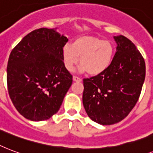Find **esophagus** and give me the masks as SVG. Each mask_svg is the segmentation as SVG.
I'll list each match as a JSON object with an SVG mask.
<instances>
[{
	"label": "esophagus",
	"instance_id": "esophagus-1",
	"mask_svg": "<svg viewBox=\"0 0 153 153\" xmlns=\"http://www.w3.org/2000/svg\"><path fill=\"white\" fill-rule=\"evenodd\" d=\"M73 81H76V82H80V81H82V79L80 77H77V76H73Z\"/></svg>",
	"mask_w": 153,
	"mask_h": 153
}]
</instances>
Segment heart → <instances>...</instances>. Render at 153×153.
I'll use <instances>...</instances> for the list:
<instances>
[{
    "instance_id": "b5f03b06",
    "label": "heart",
    "mask_w": 153,
    "mask_h": 153,
    "mask_svg": "<svg viewBox=\"0 0 153 153\" xmlns=\"http://www.w3.org/2000/svg\"><path fill=\"white\" fill-rule=\"evenodd\" d=\"M114 48L110 41L97 36H81L73 45L67 44L62 49V58L66 69L72 71L80 57V72L97 76L104 73L112 63Z\"/></svg>"
}]
</instances>
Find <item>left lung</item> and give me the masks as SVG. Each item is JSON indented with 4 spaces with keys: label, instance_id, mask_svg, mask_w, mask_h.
<instances>
[{
    "label": "left lung",
    "instance_id": "8db88e82",
    "mask_svg": "<svg viewBox=\"0 0 153 153\" xmlns=\"http://www.w3.org/2000/svg\"><path fill=\"white\" fill-rule=\"evenodd\" d=\"M117 43L110 66L99 75L84 79L83 105L88 116L102 125L118 123L127 117L140 95L145 63L132 41L113 36Z\"/></svg>",
    "mask_w": 153,
    "mask_h": 153
}]
</instances>
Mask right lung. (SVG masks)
Returning a JSON list of instances; mask_svg holds the SVG:
<instances>
[{
    "label": "right lung",
    "instance_id": "add662e5",
    "mask_svg": "<svg viewBox=\"0 0 153 153\" xmlns=\"http://www.w3.org/2000/svg\"><path fill=\"white\" fill-rule=\"evenodd\" d=\"M57 28L31 32L12 50L7 66L9 97L26 119L41 121L60 109L73 77L64 65L68 39Z\"/></svg>",
    "mask_w": 153,
    "mask_h": 153
}]
</instances>
